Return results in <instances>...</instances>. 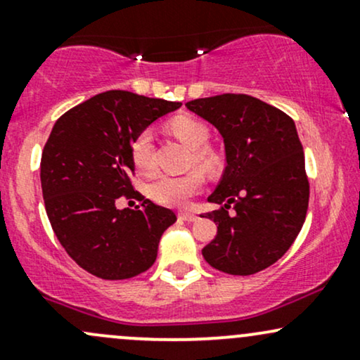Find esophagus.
<instances>
[{"mask_svg": "<svg viewBox=\"0 0 360 360\" xmlns=\"http://www.w3.org/2000/svg\"><path fill=\"white\" fill-rule=\"evenodd\" d=\"M179 218L181 220H184V221H196L198 220V217L194 213H179Z\"/></svg>", "mask_w": 360, "mask_h": 360, "instance_id": "obj_1", "label": "esophagus"}]
</instances>
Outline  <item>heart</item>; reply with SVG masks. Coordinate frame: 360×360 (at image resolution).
I'll list each match as a JSON object with an SVG mask.
<instances>
[{"label":"heart","mask_w":360,"mask_h":360,"mask_svg":"<svg viewBox=\"0 0 360 360\" xmlns=\"http://www.w3.org/2000/svg\"><path fill=\"white\" fill-rule=\"evenodd\" d=\"M169 130L181 142L193 148V164L201 169H213L214 157L206 148L210 142L208 128L191 117H176L169 122ZM130 159L137 172L148 176L154 172L152 157V131L142 130L130 146ZM203 188V177L200 172H189L184 176H162L148 188V194L157 203L166 206H184Z\"/></svg>","instance_id":"1"}]
</instances>
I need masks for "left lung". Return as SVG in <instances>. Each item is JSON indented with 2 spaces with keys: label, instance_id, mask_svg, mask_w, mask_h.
I'll return each instance as SVG.
<instances>
[{
  "label": "left lung",
  "instance_id": "8db88e82",
  "mask_svg": "<svg viewBox=\"0 0 360 360\" xmlns=\"http://www.w3.org/2000/svg\"><path fill=\"white\" fill-rule=\"evenodd\" d=\"M186 108L212 123L225 146L226 167L208 196L223 206L201 214L218 225L203 257L226 274H255L286 254L307 218L309 184L295 122L247 94L200 98Z\"/></svg>",
  "mask_w": 360,
  "mask_h": 360
}]
</instances>
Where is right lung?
<instances>
[{"mask_svg": "<svg viewBox=\"0 0 360 360\" xmlns=\"http://www.w3.org/2000/svg\"><path fill=\"white\" fill-rule=\"evenodd\" d=\"M181 103L106 91L74 106L53 125L40 162L45 212L72 260L101 279H128L157 259L172 210L142 198V208L118 210L135 171L130 146Z\"/></svg>", "mask_w": 360, "mask_h": 360, "instance_id": "1", "label": "right lung"}]
</instances>
